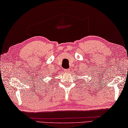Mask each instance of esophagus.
I'll use <instances>...</instances> for the list:
<instances>
[{
	"instance_id": "esophagus-1",
	"label": "esophagus",
	"mask_w": 128,
	"mask_h": 128,
	"mask_svg": "<svg viewBox=\"0 0 128 128\" xmlns=\"http://www.w3.org/2000/svg\"><path fill=\"white\" fill-rule=\"evenodd\" d=\"M70 69H66V70H65L66 72H70Z\"/></svg>"
}]
</instances>
